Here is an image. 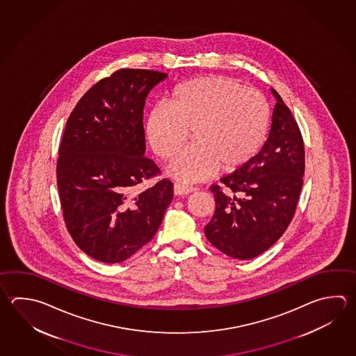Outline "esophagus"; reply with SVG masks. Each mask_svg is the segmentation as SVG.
<instances>
[{
    "mask_svg": "<svg viewBox=\"0 0 356 356\" xmlns=\"http://www.w3.org/2000/svg\"><path fill=\"white\" fill-rule=\"evenodd\" d=\"M196 188L194 186H190L188 184H181V182H176L174 185V193L175 195H185L188 193H193L195 191Z\"/></svg>",
    "mask_w": 356,
    "mask_h": 356,
    "instance_id": "1",
    "label": "esophagus"
}]
</instances>
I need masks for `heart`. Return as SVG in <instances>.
<instances>
[{"instance_id": "b5f03b06", "label": "heart", "mask_w": 356, "mask_h": 356, "mask_svg": "<svg viewBox=\"0 0 356 356\" xmlns=\"http://www.w3.org/2000/svg\"><path fill=\"white\" fill-rule=\"evenodd\" d=\"M269 127L268 102L261 92L228 76L209 75L184 81L154 107L146 121L149 147L171 161L188 134L193 146L168 172L182 181H200L220 168L239 171L262 147Z\"/></svg>"}]
</instances>
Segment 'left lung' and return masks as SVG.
I'll list each match as a JSON object with an SVG mask.
<instances>
[{
    "label": "left lung",
    "instance_id": "obj_1",
    "mask_svg": "<svg viewBox=\"0 0 356 356\" xmlns=\"http://www.w3.org/2000/svg\"><path fill=\"white\" fill-rule=\"evenodd\" d=\"M272 92L277 102L262 149L239 171L222 177V185L209 188L216 208L205 235L215 248L236 259L262 254L281 238L295 216L301 193V131L287 104Z\"/></svg>",
    "mask_w": 356,
    "mask_h": 356
}]
</instances>
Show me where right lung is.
Returning <instances> with one entry per match:
<instances>
[{
	"instance_id": "1",
	"label": "right lung",
	"mask_w": 356,
	"mask_h": 356,
	"mask_svg": "<svg viewBox=\"0 0 356 356\" xmlns=\"http://www.w3.org/2000/svg\"><path fill=\"white\" fill-rule=\"evenodd\" d=\"M168 74L123 67L103 78L67 118L56 162L63 218L75 244L103 263L126 261L147 244L174 197L168 179L145 154L143 107Z\"/></svg>"
}]
</instances>
